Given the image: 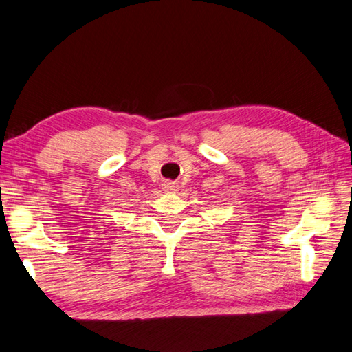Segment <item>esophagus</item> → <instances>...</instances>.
<instances>
[{
  "mask_svg": "<svg viewBox=\"0 0 352 352\" xmlns=\"http://www.w3.org/2000/svg\"><path fill=\"white\" fill-rule=\"evenodd\" d=\"M162 188H163V190H164V192H175V190L178 189V186H177V183L164 182V183L162 184Z\"/></svg>",
  "mask_w": 352,
  "mask_h": 352,
  "instance_id": "obj_1",
  "label": "esophagus"
}]
</instances>
